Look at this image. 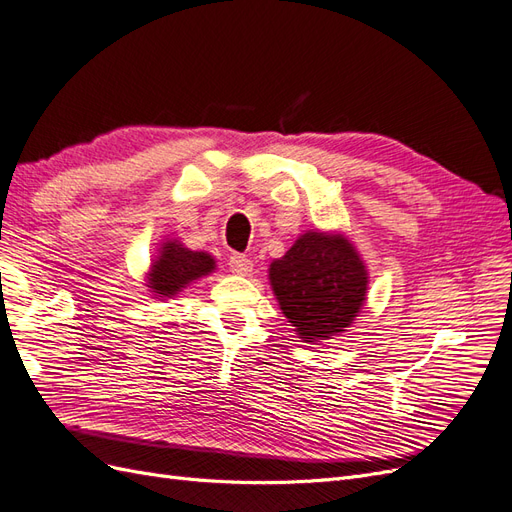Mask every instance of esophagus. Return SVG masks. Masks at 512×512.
I'll list each match as a JSON object with an SVG mask.
<instances>
[{
	"instance_id": "obj_1",
	"label": "esophagus",
	"mask_w": 512,
	"mask_h": 512,
	"mask_svg": "<svg viewBox=\"0 0 512 512\" xmlns=\"http://www.w3.org/2000/svg\"><path fill=\"white\" fill-rule=\"evenodd\" d=\"M230 270L240 276H249L253 272V261L244 255H232L230 257Z\"/></svg>"
}]
</instances>
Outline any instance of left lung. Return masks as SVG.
<instances>
[{"label":"left lung","mask_w":512,"mask_h":512,"mask_svg":"<svg viewBox=\"0 0 512 512\" xmlns=\"http://www.w3.org/2000/svg\"><path fill=\"white\" fill-rule=\"evenodd\" d=\"M278 306L306 344L344 333L367 299L369 274L344 234L306 232L270 263Z\"/></svg>","instance_id":"1"}]
</instances>
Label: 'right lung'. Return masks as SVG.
<instances>
[{
	"label": "right lung",
	"mask_w": 512,
	"mask_h": 512,
	"mask_svg": "<svg viewBox=\"0 0 512 512\" xmlns=\"http://www.w3.org/2000/svg\"><path fill=\"white\" fill-rule=\"evenodd\" d=\"M215 270V259L202 251H189L179 240L162 242L147 274V287L158 299L175 297L189 282Z\"/></svg>",
	"instance_id": "obj_1"
}]
</instances>
